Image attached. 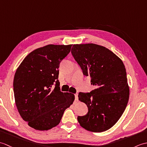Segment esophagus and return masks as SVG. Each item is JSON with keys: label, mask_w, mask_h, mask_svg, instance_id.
<instances>
[{"label": "esophagus", "mask_w": 147, "mask_h": 147, "mask_svg": "<svg viewBox=\"0 0 147 147\" xmlns=\"http://www.w3.org/2000/svg\"><path fill=\"white\" fill-rule=\"evenodd\" d=\"M74 95H75V100L78 101V95L76 93V94H75Z\"/></svg>", "instance_id": "34e87169"}]
</instances>
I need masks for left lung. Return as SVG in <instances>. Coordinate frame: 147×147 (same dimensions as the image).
Listing matches in <instances>:
<instances>
[{
  "label": "left lung",
  "instance_id": "left-lung-1",
  "mask_svg": "<svg viewBox=\"0 0 147 147\" xmlns=\"http://www.w3.org/2000/svg\"><path fill=\"white\" fill-rule=\"evenodd\" d=\"M71 53L95 87L90 93H79V100L85 103L88 111L78 117V121L90 131H105L119 119L129 100L125 66L114 53L94 43L74 44Z\"/></svg>",
  "mask_w": 147,
  "mask_h": 147
}]
</instances>
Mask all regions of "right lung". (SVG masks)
<instances>
[{
  "mask_svg": "<svg viewBox=\"0 0 147 147\" xmlns=\"http://www.w3.org/2000/svg\"><path fill=\"white\" fill-rule=\"evenodd\" d=\"M72 44H49L35 49L23 59L16 71L13 87L15 103L21 117L39 131L57 126L74 95L62 92L59 67L71 51ZM54 83L56 86L51 87Z\"/></svg>",
  "mask_w": 147,
  "mask_h": 147,
  "instance_id": "right-lung-1",
  "label": "right lung"
}]
</instances>
